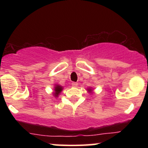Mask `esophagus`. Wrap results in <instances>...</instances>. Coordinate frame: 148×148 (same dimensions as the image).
<instances>
[{
	"instance_id": "34e87169",
	"label": "esophagus",
	"mask_w": 148,
	"mask_h": 148,
	"mask_svg": "<svg viewBox=\"0 0 148 148\" xmlns=\"http://www.w3.org/2000/svg\"><path fill=\"white\" fill-rule=\"evenodd\" d=\"M72 87H76V86H78V84L76 82H73V83H72Z\"/></svg>"
}]
</instances>
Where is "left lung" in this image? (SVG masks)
<instances>
[{"label": "left lung", "mask_w": 148, "mask_h": 148, "mask_svg": "<svg viewBox=\"0 0 148 148\" xmlns=\"http://www.w3.org/2000/svg\"><path fill=\"white\" fill-rule=\"evenodd\" d=\"M87 91L88 92H89L90 94H92L93 93V88L92 87H89L87 88Z\"/></svg>", "instance_id": "8db88e82"}]
</instances>
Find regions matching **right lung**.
Wrapping results in <instances>:
<instances>
[{
	"label": "right lung",
	"instance_id": "right-lung-1",
	"mask_svg": "<svg viewBox=\"0 0 148 148\" xmlns=\"http://www.w3.org/2000/svg\"><path fill=\"white\" fill-rule=\"evenodd\" d=\"M62 90H63V86H60L59 84H55L53 88V95L56 98L58 97L59 95L60 94Z\"/></svg>",
	"mask_w": 148,
	"mask_h": 148
}]
</instances>
